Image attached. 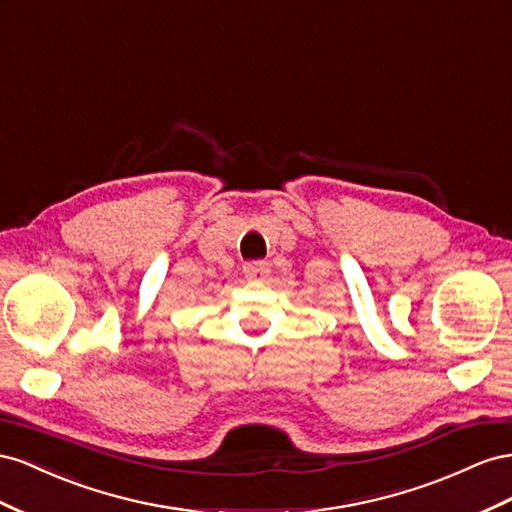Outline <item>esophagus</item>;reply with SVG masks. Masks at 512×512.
Listing matches in <instances>:
<instances>
[{"instance_id": "esophagus-1", "label": "esophagus", "mask_w": 512, "mask_h": 512, "mask_svg": "<svg viewBox=\"0 0 512 512\" xmlns=\"http://www.w3.org/2000/svg\"><path fill=\"white\" fill-rule=\"evenodd\" d=\"M270 274V266L266 261H248L244 264V276L251 283H261Z\"/></svg>"}]
</instances>
